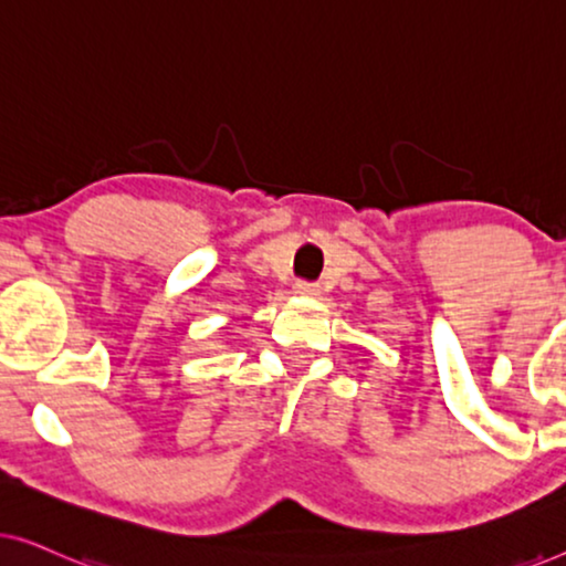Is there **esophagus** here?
<instances>
[{"label": "esophagus", "instance_id": "34e87169", "mask_svg": "<svg viewBox=\"0 0 566 566\" xmlns=\"http://www.w3.org/2000/svg\"><path fill=\"white\" fill-rule=\"evenodd\" d=\"M293 293L301 298H316L322 293V289L316 283H306V281H298L296 285H293Z\"/></svg>", "mask_w": 566, "mask_h": 566}]
</instances>
